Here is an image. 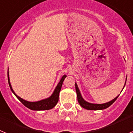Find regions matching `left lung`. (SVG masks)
<instances>
[{
  "instance_id": "1",
  "label": "left lung",
  "mask_w": 133,
  "mask_h": 133,
  "mask_svg": "<svg viewBox=\"0 0 133 133\" xmlns=\"http://www.w3.org/2000/svg\"><path fill=\"white\" fill-rule=\"evenodd\" d=\"M127 78H126V81H125V83H124V86H125V84H126ZM124 87H123V89H124ZM75 89H76V92H77V99H78V103H79L80 105H81L82 107L87 109V110H103V109H107V108L109 107H110V105H111V104H112V103H113L116 100H117V98H118V96L120 95H118L117 97H116L115 98L111 100L110 101L107 102V103H103V104H95V103H90L87 101H86L83 98L82 95H81V92H80V90L79 89H78L77 83H75Z\"/></svg>"
}]
</instances>
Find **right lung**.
I'll list each match as a JSON object with an SVG mask.
<instances>
[{
    "label": "right lung",
    "instance_id": "obj_1",
    "mask_svg": "<svg viewBox=\"0 0 133 133\" xmlns=\"http://www.w3.org/2000/svg\"><path fill=\"white\" fill-rule=\"evenodd\" d=\"M66 77V75H64L63 77H61V80L57 84L56 87H55V90H54L53 92L50 97H48L46 98H44L41 101H38L35 102H30L26 101V100L23 99V98H21L18 97V95H16L13 90L12 86L10 84V78H9V69H8V81H9V84L10 87V89L12 93L16 96V97L19 100L21 103L24 104L26 107L28 109H30L32 110H49V109H52L56 106V104H57L58 101V97H59V93L61 91V87H62V84H63V81H64V78Z\"/></svg>",
    "mask_w": 133,
    "mask_h": 133
}]
</instances>
